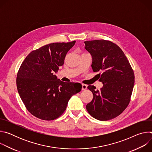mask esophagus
Masks as SVG:
<instances>
[{
	"mask_svg": "<svg viewBox=\"0 0 152 152\" xmlns=\"http://www.w3.org/2000/svg\"><path fill=\"white\" fill-rule=\"evenodd\" d=\"M87 88V85H85V84H82V90H85Z\"/></svg>",
	"mask_w": 152,
	"mask_h": 152,
	"instance_id": "1",
	"label": "esophagus"
}]
</instances>
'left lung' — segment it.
I'll return each instance as SVG.
<instances>
[{"mask_svg": "<svg viewBox=\"0 0 152 152\" xmlns=\"http://www.w3.org/2000/svg\"><path fill=\"white\" fill-rule=\"evenodd\" d=\"M84 42L85 49L92 56L93 71L100 72L99 80L103 84L100 90H96L94 85L88 86L93 98L86 109L97 120H111L121 114L131 100L135 82L134 70L115 43L104 39Z\"/></svg>", "mask_w": 152, "mask_h": 152, "instance_id": "1", "label": "left lung"}]
</instances>
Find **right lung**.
I'll use <instances>...</instances> for the list:
<instances>
[{
	"label": "right lung",
	"instance_id": "add662e5",
	"mask_svg": "<svg viewBox=\"0 0 152 152\" xmlns=\"http://www.w3.org/2000/svg\"><path fill=\"white\" fill-rule=\"evenodd\" d=\"M75 42L42 46L32 51L21 64L17 75V90L27 110L37 118L49 121L59 117L71 97L81 91L79 83L62 82L53 75Z\"/></svg>",
	"mask_w": 152,
	"mask_h": 152
}]
</instances>
